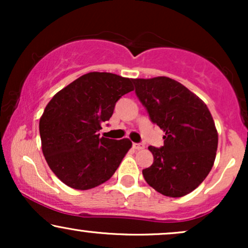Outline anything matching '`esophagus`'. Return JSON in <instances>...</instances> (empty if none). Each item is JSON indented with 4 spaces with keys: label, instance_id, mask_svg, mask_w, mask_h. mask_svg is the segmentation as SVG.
I'll use <instances>...</instances> for the list:
<instances>
[{
    "label": "esophagus",
    "instance_id": "34e87169",
    "mask_svg": "<svg viewBox=\"0 0 248 248\" xmlns=\"http://www.w3.org/2000/svg\"><path fill=\"white\" fill-rule=\"evenodd\" d=\"M133 148H134V149H135V150L143 149L144 144H142V143H133Z\"/></svg>",
    "mask_w": 248,
    "mask_h": 248
}]
</instances>
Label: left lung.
I'll return each instance as SVG.
<instances>
[{
    "mask_svg": "<svg viewBox=\"0 0 248 248\" xmlns=\"http://www.w3.org/2000/svg\"><path fill=\"white\" fill-rule=\"evenodd\" d=\"M150 120L163 130L164 144L150 146L153 164L142 170L153 189L183 197L197 187L215 163L218 132L205 102L168 77L133 79Z\"/></svg>",
    "mask_w": 248,
    "mask_h": 248,
    "instance_id": "obj_1",
    "label": "left lung"
}]
</instances>
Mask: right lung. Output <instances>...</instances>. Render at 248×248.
I'll list each match as a JSON object with an SVG mask.
<instances>
[{
  "label": "right lung",
  "mask_w": 248,
  "mask_h": 248,
  "mask_svg": "<svg viewBox=\"0 0 248 248\" xmlns=\"http://www.w3.org/2000/svg\"><path fill=\"white\" fill-rule=\"evenodd\" d=\"M133 90V79L90 72L53 95L39 120V134L45 160L62 183L88 190L112 177L132 142L99 138L98 132L116 101Z\"/></svg>",
  "instance_id": "add662e5"
}]
</instances>
